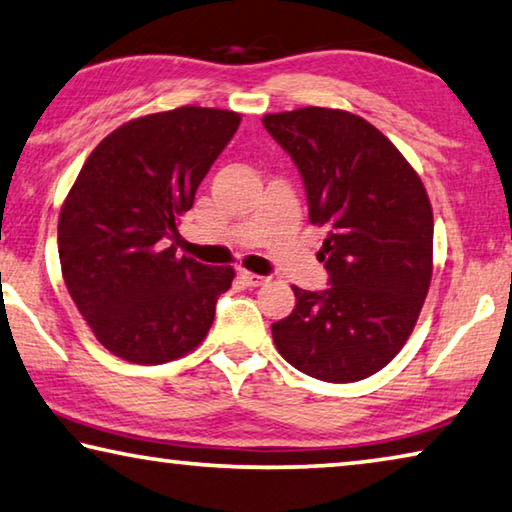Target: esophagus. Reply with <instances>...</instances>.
<instances>
[{
  "mask_svg": "<svg viewBox=\"0 0 512 512\" xmlns=\"http://www.w3.org/2000/svg\"><path fill=\"white\" fill-rule=\"evenodd\" d=\"M239 278L246 282L248 287H259V285H264V282H269V278H264V275H257L250 271H239Z\"/></svg>",
  "mask_w": 512,
  "mask_h": 512,
  "instance_id": "obj_1",
  "label": "esophagus"
}]
</instances>
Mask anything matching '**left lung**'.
Instances as JSON below:
<instances>
[{"instance_id": "obj_1", "label": "left lung", "mask_w": 512, "mask_h": 512, "mask_svg": "<svg viewBox=\"0 0 512 512\" xmlns=\"http://www.w3.org/2000/svg\"><path fill=\"white\" fill-rule=\"evenodd\" d=\"M294 161L310 221L326 225L328 289L291 287L296 307L271 326L291 367L355 383L394 360L419 319L433 275V209L394 143L360 116L305 107L264 116Z\"/></svg>"}]
</instances>
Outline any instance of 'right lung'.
Returning a JSON list of instances; mask_svg holds the SVG:
<instances>
[{
    "label": "right lung",
    "mask_w": 512,
    "mask_h": 512,
    "mask_svg": "<svg viewBox=\"0 0 512 512\" xmlns=\"http://www.w3.org/2000/svg\"><path fill=\"white\" fill-rule=\"evenodd\" d=\"M241 116L180 107L109 134L81 166L59 216L66 287L107 351L134 364L182 358L207 337L230 266L177 255V218Z\"/></svg>",
    "instance_id": "add662e5"
}]
</instances>
